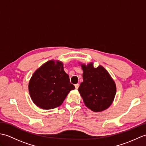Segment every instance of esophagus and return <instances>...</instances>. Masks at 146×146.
I'll return each mask as SVG.
<instances>
[{
  "mask_svg": "<svg viewBox=\"0 0 146 146\" xmlns=\"http://www.w3.org/2000/svg\"><path fill=\"white\" fill-rule=\"evenodd\" d=\"M75 88L76 89H78V87H79V84H75Z\"/></svg>",
  "mask_w": 146,
  "mask_h": 146,
  "instance_id": "34e87169",
  "label": "esophagus"
}]
</instances>
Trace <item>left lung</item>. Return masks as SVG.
<instances>
[{
	"label": "left lung",
	"instance_id": "obj_1",
	"mask_svg": "<svg viewBox=\"0 0 146 146\" xmlns=\"http://www.w3.org/2000/svg\"><path fill=\"white\" fill-rule=\"evenodd\" d=\"M83 82L78 91L85 105L95 112L106 110L112 104L116 85L108 71L102 66L94 68L93 63L81 64Z\"/></svg>",
	"mask_w": 146,
	"mask_h": 146
}]
</instances>
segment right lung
<instances>
[{
	"mask_svg": "<svg viewBox=\"0 0 146 146\" xmlns=\"http://www.w3.org/2000/svg\"><path fill=\"white\" fill-rule=\"evenodd\" d=\"M74 89L63 63L58 61L50 60L43 64L34 73L29 83L33 102L46 110L60 106L68 93Z\"/></svg>",
	"mask_w": 146,
	"mask_h": 146,
	"instance_id": "1",
	"label": "right lung"
}]
</instances>
